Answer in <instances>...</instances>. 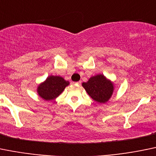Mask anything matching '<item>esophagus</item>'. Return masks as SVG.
<instances>
[{"mask_svg": "<svg viewBox=\"0 0 156 156\" xmlns=\"http://www.w3.org/2000/svg\"><path fill=\"white\" fill-rule=\"evenodd\" d=\"M74 84H75V85H81V81H77V82H75L74 83Z\"/></svg>", "mask_w": 156, "mask_h": 156, "instance_id": "1", "label": "esophagus"}]
</instances>
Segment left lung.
Segmentation results:
<instances>
[{
    "label": "left lung",
    "mask_w": 156,
    "mask_h": 156,
    "mask_svg": "<svg viewBox=\"0 0 156 156\" xmlns=\"http://www.w3.org/2000/svg\"><path fill=\"white\" fill-rule=\"evenodd\" d=\"M89 96L97 102L105 103L110 99L114 91V84L103 75H97L82 83Z\"/></svg>",
    "instance_id": "left-lung-1"
}]
</instances>
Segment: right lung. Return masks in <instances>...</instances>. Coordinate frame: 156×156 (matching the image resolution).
<instances>
[{
    "mask_svg": "<svg viewBox=\"0 0 156 156\" xmlns=\"http://www.w3.org/2000/svg\"><path fill=\"white\" fill-rule=\"evenodd\" d=\"M68 85L69 81H65L62 77L51 75L38 85L37 94L45 101H51L60 95Z\"/></svg>",
    "mask_w": 156,
    "mask_h": 156,
    "instance_id": "add662e5",
    "label": "right lung"
}]
</instances>
